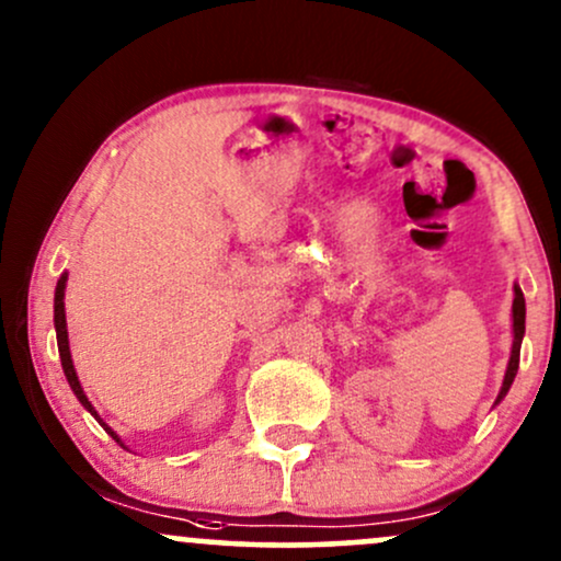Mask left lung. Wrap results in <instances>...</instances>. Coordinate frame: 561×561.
Listing matches in <instances>:
<instances>
[{
  "instance_id": "8db88e82",
  "label": "left lung",
  "mask_w": 561,
  "mask_h": 561,
  "mask_svg": "<svg viewBox=\"0 0 561 561\" xmlns=\"http://www.w3.org/2000/svg\"><path fill=\"white\" fill-rule=\"evenodd\" d=\"M512 356H508V364H506V375H504V385H501L499 390V398H495V403H501L506 398L508 388H512L514 377H517V369H519V347H523V337H525V295L519 285H514V302H512Z\"/></svg>"
}]
</instances>
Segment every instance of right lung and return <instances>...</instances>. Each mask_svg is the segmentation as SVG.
Returning a JSON list of instances; mask_svg holds the SVG:
<instances>
[{
	"label": "right lung",
	"mask_w": 561,
	"mask_h": 561,
	"mask_svg": "<svg viewBox=\"0 0 561 561\" xmlns=\"http://www.w3.org/2000/svg\"><path fill=\"white\" fill-rule=\"evenodd\" d=\"M66 282H68V274H62L60 279H57V287H55V332H57V351H60V362H62V371H66V379L70 385V390L76 392V398H79L83 409L89 411V414L94 416L96 422L105 427V433L113 437L115 443H121L124 446V440H121L118 433H113L111 427H107L105 422L100 420V414L94 411L92 401L87 398V392H83L81 382H79V375H76V366H73V358H70V347H68V327H66ZM126 448V446H124Z\"/></svg>",
	"instance_id": "1"
}]
</instances>
